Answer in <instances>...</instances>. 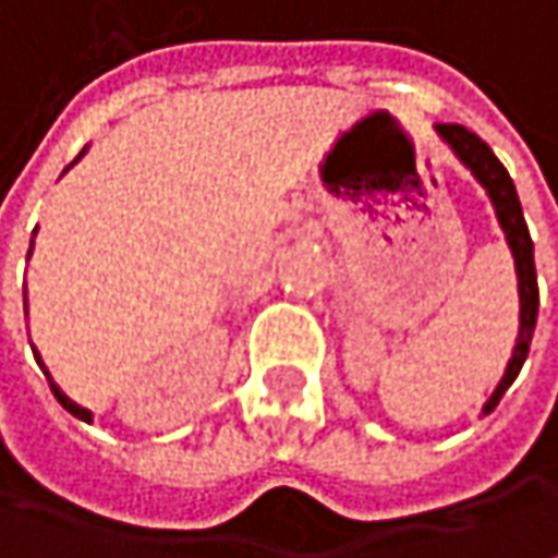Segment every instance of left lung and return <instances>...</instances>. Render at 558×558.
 <instances>
[{"label": "left lung", "instance_id": "1", "mask_svg": "<svg viewBox=\"0 0 558 558\" xmlns=\"http://www.w3.org/2000/svg\"><path fill=\"white\" fill-rule=\"evenodd\" d=\"M436 132L442 135V142L448 148L458 154V160L471 170L476 182L486 189V195L493 198V208L499 217V227L506 230L508 248L514 255V271H518V296H521V328H518V341L511 350L508 369L502 381L496 385V391L489 395V401L483 404V413L496 410V404L502 401V395L508 391V385L518 378L527 350H531V338H534V325H537V306H541V293H537V268H534V243L521 214V202L514 192V182L508 177V170L499 163V157L489 150V145L474 135L471 129L458 125V122H439Z\"/></svg>", "mask_w": 558, "mask_h": 558}]
</instances>
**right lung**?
I'll list each match as a JSON object with an SVG mask.
<instances>
[{"mask_svg": "<svg viewBox=\"0 0 558 558\" xmlns=\"http://www.w3.org/2000/svg\"><path fill=\"white\" fill-rule=\"evenodd\" d=\"M82 154H84V150H82ZM82 154H78V157H82ZM78 157H75V160H78ZM31 246H34V240H31ZM24 312H27V303H24ZM34 356H37V363L44 366V360H40V353H34ZM44 373H47V366H44ZM47 378H50V388H52V395H56V401H59L62 408L69 410L72 416H78V420H84V423H90V420H94V413H90V410L78 408V404H75L72 398H65V395H62V388H59V385L52 381L50 373H47Z\"/></svg>", "mask_w": 558, "mask_h": 558, "instance_id": "1", "label": "right lung"}]
</instances>
